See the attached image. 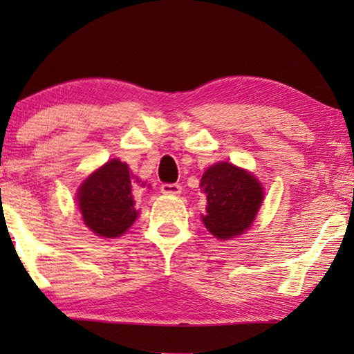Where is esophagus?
I'll return each mask as SVG.
<instances>
[{"mask_svg":"<svg viewBox=\"0 0 354 354\" xmlns=\"http://www.w3.org/2000/svg\"><path fill=\"white\" fill-rule=\"evenodd\" d=\"M181 185L179 184H162L160 185V192L164 195H179L181 194Z\"/></svg>","mask_w":354,"mask_h":354,"instance_id":"esophagus-1","label":"esophagus"}]
</instances>
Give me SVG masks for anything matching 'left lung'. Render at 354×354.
I'll return each instance as SVG.
<instances>
[{"label": "left lung", "mask_w": 354, "mask_h": 354, "mask_svg": "<svg viewBox=\"0 0 354 354\" xmlns=\"http://www.w3.org/2000/svg\"><path fill=\"white\" fill-rule=\"evenodd\" d=\"M200 187L207 200L203 223L212 236L223 241L248 230L263 200L261 183L250 171L230 162L209 167Z\"/></svg>", "instance_id": "obj_1"}]
</instances>
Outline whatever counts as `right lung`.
<instances>
[{"label":"right lung","instance_id":"add662e5","mask_svg":"<svg viewBox=\"0 0 354 354\" xmlns=\"http://www.w3.org/2000/svg\"><path fill=\"white\" fill-rule=\"evenodd\" d=\"M133 179L140 187H145V183L129 173L128 164L111 159L77 189V206L84 223L93 234L115 239L134 223L139 211L134 207Z\"/></svg>","mask_w":354,"mask_h":354}]
</instances>
